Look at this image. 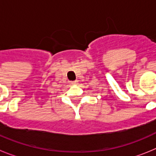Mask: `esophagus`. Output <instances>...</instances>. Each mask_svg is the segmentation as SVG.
Listing matches in <instances>:
<instances>
[{
  "label": "esophagus",
  "instance_id": "34e87169",
  "mask_svg": "<svg viewBox=\"0 0 156 156\" xmlns=\"http://www.w3.org/2000/svg\"><path fill=\"white\" fill-rule=\"evenodd\" d=\"M77 83H78V81H77V80L71 81V84H73V85H76V84H77Z\"/></svg>",
  "mask_w": 156,
  "mask_h": 156
}]
</instances>
